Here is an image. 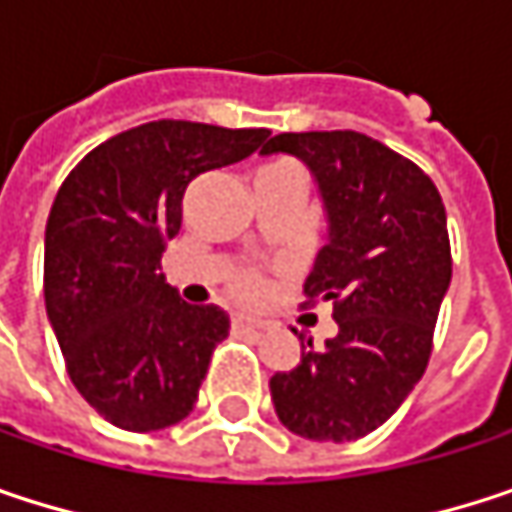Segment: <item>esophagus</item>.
Returning a JSON list of instances; mask_svg holds the SVG:
<instances>
[{"label":"esophagus","instance_id":"34e87169","mask_svg":"<svg viewBox=\"0 0 512 512\" xmlns=\"http://www.w3.org/2000/svg\"><path fill=\"white\" fill-rule=\"evenodd\" d=\"M231 326L237 329V332H260V329H266L260 320H252V317H243V314H237L234 320H231Z\"/></svg>","mask_w":512,"mask_h":512}]
</instances>
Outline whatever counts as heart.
<instances>
[{
  "label": "heart",
  "instance_id": "1",
  "mask_svg": "<svg viewBox=\"0 0 512 512\" xmlns=\"http://www.w3.org/2000/svg\"><path fill=\"white\" fill-rule=\"evenodd\" d=\"M263 290H266V281H263V275L255 272V269H246V272H240V275L234 278V293H237L243 302H257V299L263 296Z\"/></svg>",
  "mask_w": 512,
  "mask_h": 512
}]
</instances>
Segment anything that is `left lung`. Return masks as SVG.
I'll list each match as a JSON object with an SVG mask.
<instances>
[{"mask_svg": "<svg viewBox=\"0 0 512 512\" xmlns=\"http://www.w3.org/2000/svg\"><path fill=\"white\" fill-rule=\"evenodd\" d=\"M263 156H299L317 177L329 243L302 308L332 302L338 335L269 379L278 421L314 442H353L385 424L433 356L451 284V240L436 183L406 156L356 133H281Z\"/></svg>", "mask_w": 512, "mask_h": 512, "instance_id": "1", "label": "left lung"}]
</instances>
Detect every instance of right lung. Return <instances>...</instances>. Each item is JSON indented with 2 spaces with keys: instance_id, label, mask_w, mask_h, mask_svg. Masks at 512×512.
Returning <instances> with one entry per match:
<instances>
[{
  "instance_id": "1",
  "label": "right lung",
  "mask_w": 512,
  "mask_h": 512,
  "mask_svg": "<svg viewBox=\"0 0 512 512\" xmlns=\"http://www.w3.org/2000/svg\"><path fill=\"white\" fill-rule=\"evenodd\" d=\"M269 130L151 121L112 136L64 177L44 243V299L64 367L97 415L130 433L183 421L231 320L189 305L162 252L189 183L240 162Z\"/></svg>"
}]
</instances>
